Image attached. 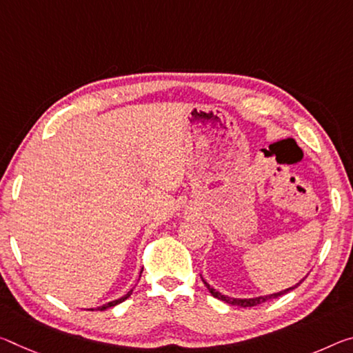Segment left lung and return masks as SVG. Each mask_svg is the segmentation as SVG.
<instances>
[{"mask_svg":"<svg viewBox=\"0 0 353 353\" xmlns=\"http://www.w3.org/2000/svg\"><path fill=\"white\" fill-rule=\"evenodd\" d=\"M203 283L205 284V288L209 289V292H210L212 295H214L215 299L221 300V301H226V303H229V305H236V306H239V307H251V306H256V305L264 303V301H267V300H273V299L281 297V295L288 294L289 290H292V289L297 288L301 281H300L299 284H295V286H292V288L281 290V292L270 294V295H262V297H254V299H232V297H228V295H223V294L218 292V290H215L214 288H210V284H207V283H205V279H203Z\"/></svg>","mask_w":353,"mask_h":353,"instance_id":"obj_1","label":"left lung"}]
</instances>
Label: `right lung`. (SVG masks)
I'll return each mask as SVG.
<instances>
[{"instance_id":"right-lung-1","label":"right lung","mask_w":353,"mask_h":353,"mask_svg":"<svg viewBox=\"0 0 353 353\" xmlns=\"http://www.w3.org/2000/svg\"><path fill=\"white\" fill-rule=\"evenodd\" d=\"M132 292H133V290H128V292L124 295V297H121V299H117V300H114V301H110V303H105V305H102V306H99L97 311H105V310H108V307H111V306H116V305L122 303V301L130 297ZM91 311H94V310H91Z\"/></svg>"}]
</instances>
